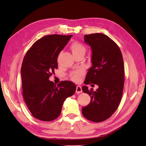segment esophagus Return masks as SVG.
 I'll return each mask as SVG.
<instances>
[{"instance_id": "34e87169", "label": "esophagus", "mask_w": 146, "mask_h": 146, "mask_svg": "<svg viewBox=\"0 0 146 146\" xmlns=\"http://www.w3.org/2000/svg\"><path fill=\"white\" fill-rule=\"evenodd\" d=\"M82 92V87L80 86H77L76 87V93L77 94H80Z\"/></svg>"}]
</instances>
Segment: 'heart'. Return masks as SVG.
I'll return each instance as SVG.
<instances>
[{
  "label": "heart",
  "instance_id": "heart-1",
  "mask_svg": "<svg viewBox=\"0 0 146 146\" xmlns=\"http://www.w3.org/2000/svg\"><path fill=\"white\" fill-rule=\"evenodd\" d=\"M70 49H71L73 54L82 51L85 52L86 50L85 47H84L82 44L77 42H75L72 44V45L70 46ZM83 74L84 70L80 68L74 70V71H72L70 74V77L73 81L78 82L80 80L82 76H83Z\"/></svg>",
  "mask_w": 146,
  "mask_h": 146
}]
</instances>
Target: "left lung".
I'll use <instances>...</instances> for the list:
<instances>
[{
  "instance_id": "obj_1",
  "label": "left lung",
  "mask_w": 146,
  "mask_h": 146,
  "mask_svg": "<svg viewBox=\"0 0 146 146\" xmlns=\"http://www.w3.org/2000/svg\"><path fill=\"white\" fill-rule=\"evenodd\" d=\"M84 41L91 47L92 65L84 83L96 84L99 88L94 91L82 86L83 91L90 96L91 102L82 111L88 120L100 122L111 117L120 104L124 85L122 55L116 44L104 34L85 35Z\"/></svg>"
}]
</instances>
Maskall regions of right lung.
<instances>
[{"label": "right lung", "mask_w": 146, "mask_h": 146, "mask_svg": "<svg viewBox=\"0 0 146 146\" xmlns=\"http://www.w3.org/2000/svg\"><path fill=\"white\" fill-rule=\"evenodd\" d=\"M72 35H46L35 42L24 56L21 67L23 94L33 117L52 121L61 114L63 104L74 94L75 84L62 81L57 86L48 80L58 68L57 58Z\"/></svg>", "instance_id": "add662e5"}]
</instances>
